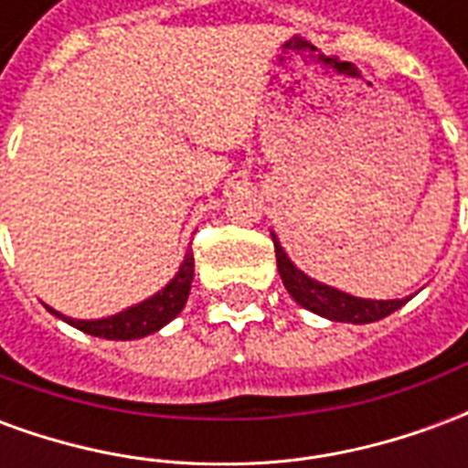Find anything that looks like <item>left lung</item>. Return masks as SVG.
I'll return each instance as SVG.
<instances>
[{
	"instance_id": "obj_1",
	"label": "left lung",
	"mask_w": 468,
	"mask_h": 468,
	"mask_svg": "<svg viewBox=\"0 0 468 468\" xmlns=\"http://www.w3.org/2000/svg\"><path fill=\"white\" fill-rule=\"evenodd\" d=\"M275 245V261H278V273L283 278L285 291L291 293L295 303L303 305L314 314L324 315L328 321H341V324H373L381 321L386 315H391L393 311H399L409 298L401 301H371V298H356L344 291H335L331 285H324L308 278L303 271H298L291 258L285 255V250L278 243V238L273 235Z\"/></svg>"
}]
</instances>
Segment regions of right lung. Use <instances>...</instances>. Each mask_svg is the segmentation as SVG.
I'll list each match as a JSON object with an SVG mask.
<instances>
[{"label": "right lung", "instance_id": "obj_1", "mask_svg": "<svg viewBox=\"0 0 468 468\" xmlns=\"http://www.w3.org/2000/svg\"><path fill=\"white\" fill-rule=\"evenodd\" d=\"M193 253L185 255L180 271L175 275L170 283L165 285L160 293H154L153 298H147L143 303L127 308L122 314L110 315V318H100V321H75L67 315L57 314L49 305V314L59 315L62 321L69 325H75L80 331H85L90 335H100L107 341H133V338H143L154 331H160L165 324H170L175 315L185 308V301L190 295V283H193Z\"/></svg>", "mask_w": 468, "mask_h": 468}]
</instances>
